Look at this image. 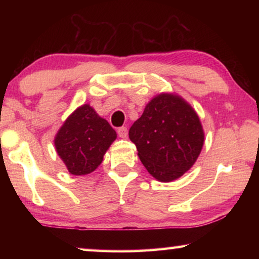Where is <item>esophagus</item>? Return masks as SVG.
I'll return each instance as SVG.
<instances>
[{
    "instance_id": "esophagus-1",
    "label": "esophagus",
    "mask_w": 259,
    "mask_h": 259,
    "mask_svg": "<svg viewBox=\"0 0 259 259\" xmlns=\"http://www.w3.org/2000/svg\"><path fill=\"white\" fill-rule=\"evenodd\" d=\"M117 135H119L120 138H126L128 137V129L125 126H122V128L117 130Z\"/></svg>"
}]
</instances>
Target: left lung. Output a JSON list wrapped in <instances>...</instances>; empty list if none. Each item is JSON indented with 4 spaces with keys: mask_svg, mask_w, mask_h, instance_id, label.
I'll list each match as a JSON object with an SVG mask.
<instances>
[{
    "mask_svg": "<svg viewBox=\"0 0 259 259\" xmlns=\"http://www.w3.org/2000/svg\"><path fill=\"white\" fill-rule=\"evenodd\" d=\"M129 138L150 175L169 183L182 177L198 160L204 131L195 109L185 99L175 93H161L131 125Z\"/></svg>",
    "mask_w": 259,
    "mask_h": 259,
    "instance_id": "obj_1",
    "label": "left lung"
}]
</instances>
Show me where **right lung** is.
<instances>
[{
  "label": "right lung",
  "instance_id": "1",
  "mask_svg": "<svg viewBox=\"0 0 259 259\" xmlns=\"http://www.w3.org/2000/svg\"><path fill=\"white\" fill-rule=\"evenodd\" d=\"M116 133L89 104L77 107L55 136L57 154L69 174L84 176L103 162Z\"/></svg>",
  "mask_w": 259,
  "mask_h": 259
}]
</instances>
